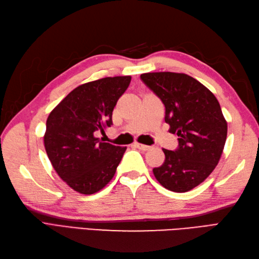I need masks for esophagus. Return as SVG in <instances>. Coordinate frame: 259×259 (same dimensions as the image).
Returning a JSON list of instances; mask_svg holds the SVG:
<instances>
[{"label": "esophagus", "mask_w": 259, "mask_h": 259, "mask_svg": "<svg viewBox=\"0 0 259 259\" xmlns=\"http://www.w3.org/2000/svg\"><path fill=\"white\" fill-rule=\"evenodd\" d=\"M135 147H137V148H138V149H140V150H142V151H147V150H149V149H150V147H149V146H146V145L139 144V142H136V144H135Z\"/></svg>", "instance_id": "esophagus-1"}]
</instances>
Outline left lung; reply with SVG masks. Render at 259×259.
<instances>
[{"label":"left lung","mask_w":259,"mask_h":259,"mask_svg":"<svg viewBox=\"0 0 259 259\" xmlns=\"http://www.w3.org/2000/svg\"><path fill=\"white\" fill-rule=\"evenodd\" d=\"M161 99L169 133L177 134L175 151L162 149L164 161L153 168L159 184L186 192L200 185L216 168L227 138V121L213 93L185 73L149 72L140 75Z\"/></svg>","instance_id":"8db88e82"}]
</instances>
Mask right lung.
I'll return each instance as SVG.
<instances>
[{
    "label": "right lung",
    "instance_id": "1",
    "mask_svg": "<svg viewBox=\"0 0 259 259\" xmlns=\"http://www.w3.org/2000/svg\"><path fill=\"white\" fill-rule=\"evenodd\" d=\"M131 76H108L76 87L50 112L45 147L59 177L76 192L92 195L113 178L126 147L97 138L112 124V111Z\"/></svg>",
    "mask_w": 259,
    "mask_h": 259
}]
</instances>
